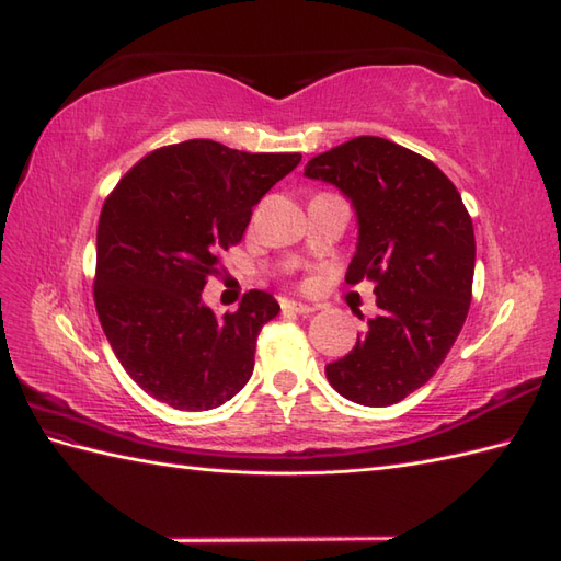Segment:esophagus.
I'll return each mask as SVG.
<instances>
[{"label": "esophagus", "instance_id": "obj_1", "mask_svg": "<svg viewBox=\"0 0 561 561\" xmlns=\"http://www.w3.org/2000/svg\"><path fill=\"white\" fill-rule=\"evenodd\" d=\"M283 309H290V312H295V314H312V312H317L314 305L295 302V300H285V302H283Z\"/></svg>", "mask_w": 561, "mask_h": 561}]
</instances>
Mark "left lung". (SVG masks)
<instances>
[{
	"mask_svg": "<svg viewBox=\"0 0 561 561\" xmlns=\"http://www.w3.org/2000/svg\"><path fill=\"white\" fill-rule=\"evenodd\" d=\"M333 184L357 218L345 280L377 283L379 314L345 357L327 365L343 398L386 408L427 383L468 317L476 232L444 172L379 136H357L305 165Z\"/></svg>",
	"mask_w": 561,
	"mask_h": 561,
	"instance_id": "obj_1",
	"label": "left lung"
}]
</instances>
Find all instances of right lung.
Segmentation results:
<instances>
[{
    "label": "right lung",
    "instance_id": "obj_1",
    "mask_svg": "<svg viewBox=\"0 0 561 561\" xmlns=\"http://www.w3.org/2000/svg\"><path fill=\"white\" fill-rule=\"evenodd\" d=\"M300 153H244L210 139L139 160L107 196L95 242V309L127 375L175 410H210L242 391L256 335L280 305L249 290L238 312L204 302L218 254Z\"/></svg>",
    "mask_w": 561,
    "mask_h": 561
}]
</instances>
